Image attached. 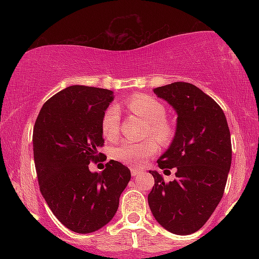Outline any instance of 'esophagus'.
Wrapping results in <instances>:
<instances>
[{"mask_svg": "<svg viewBox=\"0 0 259 259\" xmlns=\"http://www.w3.org/2000/svg\"><path fill=\"white\" fill-rule=\"evenodd\" d=\"M130 171H132L133 177H138V175H139L140 173H141V170H140V169H135V168L130 169Z\"/></svg>", "mask_w": 259, "mask_h": 259, "instance_id": "34e87169", "label": "esophagus"}]
</instances>
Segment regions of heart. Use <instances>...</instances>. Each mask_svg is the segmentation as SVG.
Wrapping results in <instances>:
<instances>
[{"label": "heart", "instance_id": "1", "mask_svg": "<svg viewBox=\"0 0 259 259\" xmlns=\"http://www.w3.org/2000/svg\"><path fill=\"white\" fill-rule=\"evenodd\" d=\"M126 107L144 119L148 124V134H152L157 141L160 144H168L171 140L170 126L165 121L167 111L162 102L148 95H135L126 101ZM120 114L115 106H109L106 109L101 119V130L107 140H114L119 135ZM158 150L157 142L153 139H147L145 141H121L111 151L113 159L130 165L139 167L148 157L153 156Z\"/></svg>", "mask_w": 259, "mask_h": 259}]
</instances>
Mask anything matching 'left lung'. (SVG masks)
<instances>
[{
	"label": "left lung",
	"instance_id": "obj_1",
	"mask_svg": "<svg viewBox=\"0 0 259 259\" xmlns=\"http://www.w3.org/2000/svg\"><path fill=\"white\" fill-rule=\"evenodd\" d=\"M178 113L170 147L157 160L160 169H177L165 183L158 171L148 204L156 221L170 233H196L213 214L224 194L231 165V140L221 106L197 86L173 82L153 90Z\"/></svg>",
	"mask_w": 259,
	"mask_h": 259
}]
</instances>
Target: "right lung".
I'll return each mask as SVG.
<instances>
[{"mask_svg":"<svg viewBox=\"0 0 259 259\" xmlns=\"http://www.w3.org/2000/svg\"><path fill=\"white\" fill-rule=\"evenodd\" d=\"M113 100L107 89L74 85L47 100L32 134L38 186L45 201L64 227L89 234L114 217L132 174L111 159L101 173L91 162L105 160L99 152L105 140L101 119Z\"/></svg>","mask_w":259,"mask_h":259,"instance_id":"add662e5","label":"right lung"}]
</instances>
